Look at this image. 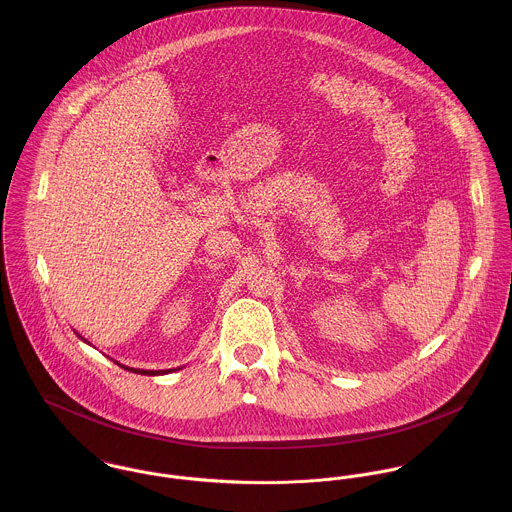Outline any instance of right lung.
<instances>
[{"label":"right lung","mask_w":512,"mask_h":512,"mask_svg":"<svg viewBox=\"0 0 512 512\" xmlns=\"http://www.w3.org/2000/svg\"><path fill=\"white\" fill-rule=\"evenodd\" d=\"M122 368L130 370V372H138V374H147V376H155V374H165V372H171V370H142V368H130V366H122Z\"/></svg>","instance_id":"1"}]
</instances>
